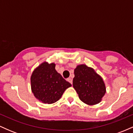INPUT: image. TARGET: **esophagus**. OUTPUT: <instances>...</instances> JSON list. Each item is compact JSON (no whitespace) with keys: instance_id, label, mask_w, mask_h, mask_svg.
<instances>
[{"instance_id":"esophagus-1","label":"esophagus","mask_w":133,"mask_h":133,"mask_svg":"<svg viewBox=\"0 0 133 133\" xmlns=\"http://www.w3.org/2000/svg\"><path fill=\"white\" fill-rule=\"evenodd\" d=\"M67 80H68V81L69 82H70V83H71V84H72V79L71 77H69V78L67 79Z\"/></svg>"}]
</instances>
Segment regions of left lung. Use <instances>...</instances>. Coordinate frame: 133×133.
<instances>
[{
	"label": "left lung",
	"mask_w": 133,
	"mask_h": 133,
	"mask_svg": "<svg viewBox=\"0 0 133 133\" xmlns=\"http://www.w3.org/2000/svg\"><path fill=\"white\" fill-rule=\"evenodd\" d=\"M72 82L79 99L88 105L99 103L106 92L103 78L86 64L76 67Z\"/></svg>",
	"instance_id": "1"
}]
</instances>
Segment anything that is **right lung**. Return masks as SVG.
Here are the masks:
<instances>
[{"label":"right lung","mask_w":133,"mask_h":133,"mask_svg":"<svg viewBox=\"0 0 133 133\" xmlns=\"http://www.w3.org/2000/svg\"><path fill=\"white\" fill-rule=\"evenodd\" d=\"M54 63L44 62L32 72L31 90L35 97L44 104H52L60 99L65 89L72 85L56 71Z\"/></svg>","instance_id":"1"}]
</instances>
